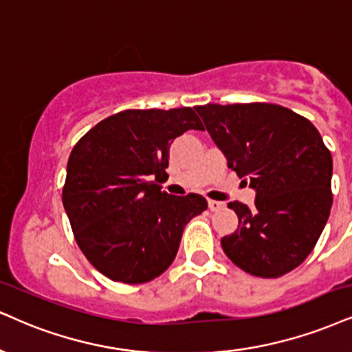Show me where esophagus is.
<instances>
[{
  "mask_svg": "<svg viewBox=\"0 0 352 352\" xmlns=\"http://www.w3.org/2000/svg\"><path fill=\"white\" fill-rule=\"evenodd\" d=\"M220 207H222V202H217V201H209V209H210L212 212L219 210Z\"/></svg>",
  "mask_w": 352,
  "mask_h": 352,
  "instance_id": "obj_1",
  "label": "esophagus"
}]
</instances>
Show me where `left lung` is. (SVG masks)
Here are the masks:
<instances>
[{"label": "left lung", "mask_w": 352, "mask_h": 352, "mask_svg": "<svg viewBox=\"0 0 352 352\" xmlns=\"http://www.w3.org/2000/svg\"><path fill=\"white\" fill-rule=\"evenodd\" d=\"M207 132L254 189V209L228 207L238 228L220 243L225 254L258 277H279L305 261L331 210L333 158L315 125L277 104L197 106Z\"/></svg>", "instance_id": "1"}]
</instances>
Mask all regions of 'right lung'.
<instances>
[{"label":"right lung","mask_w":352,"mask_h":352,"mask_svg":"<svg viewBox=\"0 0 352 352\" xmlns=\"http://www.w3.org/2000/svg\"><path fill=\"white\" fill-rule=\"evenodd\" d=\"M204 130L190 107L129 109L94 125L72 150L63 207L88 261L112 280L143 284L169 267L184 227L207 209L199 194L171 196L156 184L169 146Z\"/></svg>","instance_id":"obj_1"}]
</instances>
